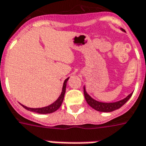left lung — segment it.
<instances>
[{"instance_id": "8db88e82", "label": "left lung", "mask_w": 146, "mask_h": 146, "mask_svg": "<svg viewBox=\"0 0 146 146\" xmlns=\"http://www.w3.org/2000/svg\"><path fill=\"white\" fill-rule=\"evenodd\" d=\"M84 90V96L85 99L87 102V104L92 107V108L97 110L98 111H104V112H109V111H112L114 110H116L118 108H121L123 104L127 102V101L131 98V97L133 94V93H131V94H129L126 98L121 100L119 101H117V102H113V103H103V102H100V101H95L94 99L88 94L86 90H85V87L83 89Z\"/></svg>"}]
</instances>
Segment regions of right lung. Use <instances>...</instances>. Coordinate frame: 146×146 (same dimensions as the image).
<instances>
[{"label": "right lung", "instance_id": "obj_1", "mask_svg": "<svg viewBox=\"0 0 146 146\" xmlns=\"http://www.w3.org/2000/svg\"><path fill=\"white\" fill-rule=\"evenodd\" d=\"M68 78H66L65 79L64 82V86H63V89H62V93L60 96L59 97L58 99L56 101H55L54 103H52L50 105H48L47 107H44V108H27L24 105L22 104V106L23 107L26 109H27L29 111H34V112H37V113H39V114H48V113H52V112H54L57 109H58L60 105L62 104V102H63V100H64V94L65 91H66V85H67V82H68Z\"/></svg>", "mask_w": 146, "mask_h": 146}]
</instances>
